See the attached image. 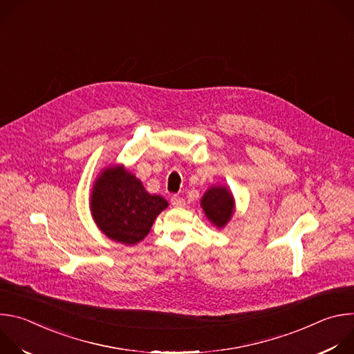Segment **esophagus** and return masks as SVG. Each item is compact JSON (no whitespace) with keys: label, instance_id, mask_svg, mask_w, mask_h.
<instances>
[{"label":"esophagus","instance_id":"esophagus-1","mask_svg":"<svg viewBox=\"0 0 354 354\" xmlns=\"http://www.w3.org/2000/svg\"><path fill=\"white\" fill-rule=\"evenodd\" d=\"M171 203H172L174 207H182V206H185V198L175 194V196L171 197Z\"/></svg>","mask_w":354,"mask_h":354}]
</instances>
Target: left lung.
I'll return each instance as SVG.
<instances>
[{
  "mask_svg": "<svg viewBox=\"0 0 354 354\" xmlns=\"http://www.w3.org/2000/svg\"><path fill=\"white\" fill-rule=\"evenodd\" d=\"M201 207H203L207 218L216 227L221 228L228 223L234 213V198L227 187H212L201 198Z\"/></svg>",
  "mask_w": 354,
  "mask_h": 354,
  "instance_id": "left-lung-1",
  "label": "left lung"
}]
</instances>
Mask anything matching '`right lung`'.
I'll return each mask as SVG.
<instances>
[{"label": "right lung", "mask_w": 354, "mask_h": 354, "mask_svg": "<svg viewBox=\"0 0 354 354\" xmlns=\"http://www.w3.org/2000/svg\"><path fill=\"white\" fill-rule=\"evenodd\" d=\"M168 201L149 194L142 183L123 167H112L95 182L91 212L96 225L111 239L134 245L151 230Z\"/></svg>", "instance_id": "add662e5"}]
</instances>
